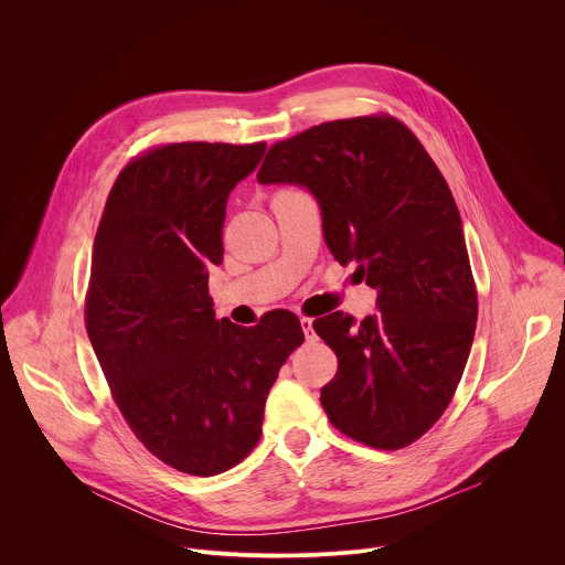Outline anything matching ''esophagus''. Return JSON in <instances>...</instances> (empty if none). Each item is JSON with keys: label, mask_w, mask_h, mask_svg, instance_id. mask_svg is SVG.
<instances>
[{"label": "esophagus", "mask_w": 565, "mask_h": 565, "mask_svg": "<svg viewBox=\"0 0 565 565\" xmlns=\"http://www.w3.org/2000/svg\"><path fill=\"white\" fill-rule=\"evenodd\" d=\"M299 324H301V331H303L306 342H315V340H317V335H315V329H312V319L301 317V319H299Z\"/></svg>", "instance_id": "34e87169"}]
</instances>
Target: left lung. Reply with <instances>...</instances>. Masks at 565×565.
<instances>
[{"instance_id": "obj_1", "label": "left lung", "mask_w": 565, "mask_h": 565, "mask_svg": "<svg viewBox=\"0 0 565 565\" xmlns=\"http://www.w3.org/2000/svg\"><path fill=\"white\" fill-rule=\"evenodd\" d=\"M262 185L306 188L331 255L355 262L377 312L315 321L338 355L321 386L333 427L375 449L420 438L447 409L476 331V288L462 221L420 140L395 118L310 127L270 147Z\"/></svg>"}]
</instances>
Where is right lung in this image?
Wrapping results in <instances>:
<instances>
[{
    "label": "right lung",
    "instance_id": "right-lung-1",
    "mask_svg": "<svg viewBox=\"0 0 565 565\" xmlns=\"http://www.w3.org/2000/svg\"><path fill=\"white\" fill-rule=\"evenodd\" d=\"M264 153V142L151 149L120 172L94 241L85 319L116 405L153 456L194 476L255 449L268 391L303 342L297 315L241 329L216 319L207 292L227 196Z\"/></svg>",
    "mask_w": 565,
    "mask_h": 565
}]
</instances>
